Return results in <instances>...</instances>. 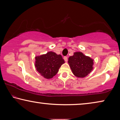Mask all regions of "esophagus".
Returning a JSON list of instances; mask_svg holds the SVG:
<instances>
[{"instance_id":"esophagus-1","label":"esophagus","mask_w":120,"mask_h":120,"mask_svg":"<svg viewBox=\"0 0 120 120\" xmlns=\"http://www.w3.org/2000/svg\"><path fill=\"white\" fill-rule=\"evenodd\" d=\"M64 61H65L67 62V61H68V57L66 56H64Z\"/></svg>"}]
</instances>
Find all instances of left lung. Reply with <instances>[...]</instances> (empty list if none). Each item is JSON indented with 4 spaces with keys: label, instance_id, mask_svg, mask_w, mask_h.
I'll return each instance as SVG.
<instances>
[{
    "label": "left lung",
    "instance_id": "8db88e82",
    "mask_svg": "<svg viewBox=\"0 0 120 120\" xmlns=\"http://www.w3.org/2000/svg\"><path fill=\"white\" fill-rule=\"evenodd\" d=\"M68 64L74 75L77 77H84L92 70L94 62L90 57L78 52L69 57Z\"/></svg>",
    "mask_w": 120,
    "mask_h": 120
}]
</instances>
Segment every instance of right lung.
<instances>
[{
    "instance_id": "obj_1",
    "label": "right lung",
    "mask_w": 120,
    "mask_h": 120,
    "mask_svg": "<svg viewBox=\"0 0 120 120\" xmlns=\"http://www.w3.org/2000/svg\"><path fill=\"white\" fill-rule=\"evenodd\" d=\"M35 59L36 69L41 75L47 79L54 76L61 66L64 63L61 55H58L53 52H49L46 54L36 56Z\"/></svg>"
}]
</instances>
